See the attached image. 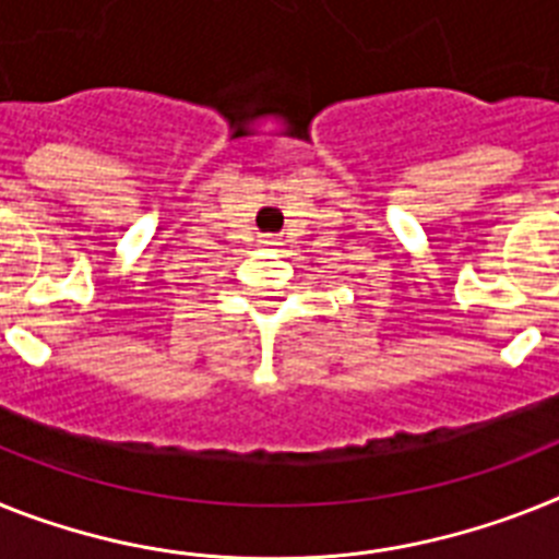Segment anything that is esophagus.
Segmentation results:
<instances>
[{
	"instance_id": "1",
	"label": "esophagus",
	"mask_w": 559,
	"mask_h": 559,
	"mask_svg": "<svg viewBox=\"0 0 559 559\" xmlns=\"http://www.w3.org/2000/svg\"><path fill=\"white\" fill-rule=\"evenodd\" d=\"M264 243H275V238H272V236H264Z\"/></svg>"
}]
</instances>
